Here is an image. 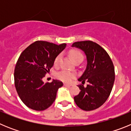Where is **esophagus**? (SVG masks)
I'll use <instances>...</instances> for the list:
<instances>
[{"label": "esophagus", "instance_id": "34e87169", "mask_svg": "<svg viewBox=\"0 0 131 131\" xmlns=\"http://www.w3.org/2000/svg\"><path fill=\"white\" fill-rule=\"evenodd\" d=\"M63 85H64L65 86H68V87H70V86H71V84H67V83H64V84H63Z\"/></svg>", "mask_w": 131, "mask_h": 131}]
</instances>
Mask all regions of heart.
Wrapping results in <instances>:
<instances>
[{"mask_svg": "<svg viewBox=\"0 0 131 131\" xmlns=\"http://www.w3.org/2000/svg\"><path fill=\"white\" fill-rule=\"evenodd\" d=\"M69 56L71 57V60L73 61L74 62H75L76 61L79 60H83V55L79 50L75 49L71 50L69 51ZM61 55H58L57 57L56 58L55 60H54V65L55 66H58L60 63V60H61ZM75 74L73 73L69 72L68 71H60L57 74V77L60 79L62 81L64 82H71L74 78H75Z\"/></svg>", "mask_w": 131, "mask_h": 131, "instance_id": "heart-1", "label": "heart"}]
</instances>
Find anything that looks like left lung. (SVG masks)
Wrapping results in <instances>:
<instances>
[{"label":"left lung","instance_id":"1","mask_svg":"<svg viewBox=\"0 0 131 131\" xmlns=\"http://www.w3.org/2000/svg\"><path fill=\"white\" fill-rule=\"evenodd\" d=\"M72 47L82 50L86 57V69L78 79L86 87L78 85L81 90L74 97L79 107L84 111L96 110L104 104L112 92L115 81V70L110 56L102 47L91 40L74 42Z\"/></svg>","mask_w":131,"mask_h":131}]
</instances>
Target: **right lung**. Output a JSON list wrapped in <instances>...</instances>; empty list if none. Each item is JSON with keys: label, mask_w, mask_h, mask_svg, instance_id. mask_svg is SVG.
Instances as JSON below:
<instances>
[{"label": "right lung", "mask_w": 131, "mask_h": 131, "mask_svg": "<svg viewBox=\"0 0 131 131\" xmlns=\"http://www.w3.org/2000/svg\"><path fill=\"white\" fill-rule=\"evenodd\" d=\"M66 44L57 45L37 40L25 48L19 56L14 69V84L24 104L36 111L45 110L51 106L63 83L53 80L44 83L42 78L53 66L54 60Z\"/></svg>", "instance_id": "right-lung-1"}]
</instances>
